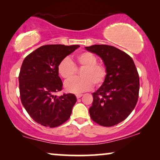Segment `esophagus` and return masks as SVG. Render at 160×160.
Listing matches in <instances>:
<instances>
[{"label":"esophagus","instance_id":"obj_1","mask_svg":"<svg viewBox=\"0 0 160 160\" xmlns=\"http://www.w3.org/2000/svg\"><path fill=\"white\" fill-rule=\"evenodd\" d=\"M82 96H83V95H82V94H78V95H76V98H77L78 99V98H82Z\"/></svg>","mask_w":160,"mask_h":160}]
</instances>
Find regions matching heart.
I'll use <instances>...</instances> for the list:
<instances>
[{"instance_id": "obj_1", "label": "heart", "mask_w": 160, "mask_h": 160, "mask_svg": "<svg viewBox=\"0 0 160 160\" xmlns=\"http://www.w3.org/2000/svg\"><path fill=\"white\" fill-rule=\"evenodd\" d=\"M98 59L93 54L84 52L76 57V63L69 58L62 59L58 64V71L61 77L70 79L76 74V68H84L81 72L82 78H72L65 83L64 87L68 92L78 94L89 91L95 85L103 83L106 77V70L103 65L98 64Z\"/></svg>"}]
</instances>
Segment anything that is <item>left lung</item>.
Wrapping results in <instances>:
<instances>
[{"label":"left lung","instance_id":"1","mask_svg":"<svg viewBox=\"0 0 160 160\" xmlns=\"http://www.w3.org/2000/svg\"><path fill=\"white\" fill-rule=\"evenodd\" d=\"M85 49L99 56L106 70L102 86L92 93L89 115L100 125L113 126L124 121L137 103L140 84L136 67L131 57L112 46L97 44Z\"/></svg>","mask_w":160,"mask_h":160}]
</instances>
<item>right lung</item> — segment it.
I'll return each instance as SVG.
<instances>
[{"mask_svg": "<svg viewBox=\"0 0 160 160\" xmlns=\"http://www.w3.org/2000/svg\"><path fill=\"white\" fill-rule=\"evenodd\" d=\"M79 45H45L38 48L23 60L19 75L22 103L32 119L45 127L56 128L71 117L76 102L73 94L57 96L62 82L58 66L62 59Z\"/></svg>", "mask_w": 160, "mask_h": 160, "instance_id": "obj_1", "label": "right lung"}]
</instances>
